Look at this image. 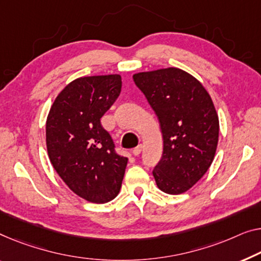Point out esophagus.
<instances>
[{"mask_svg": "<svg viewBox=\"0 0 261 261\" xmlns=\"http://www.w3.org/2000/svg\"><path fill=\"white\" fill-rule=\"evenodd\" d=\"M142 149H143V145H142V144H139V145H138V146H136V147H135V149H134V150H132V153H134L135 155H138L139 153H141V152H142Z\"/></svg>", "mask_w": 261, "mask_h": 261, "instance_id": "34e87169", "label": "esophagus"}]
</instances>
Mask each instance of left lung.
<instances>
[{
	"instance_id": "1",
	"label": "left lung",
	"mask_w": 261,
	"mask_h": 261,
	"mask_svg": "<svg viewBox=\"0 0 261 261\" xmlns=\"http://www.w3.org/2000/svg\"><path fill=\"white\" fill-rule=\"evenodd\" d=\"M134 81L161 124L163 155L152 171L155 184L165 193H184L204 176L216 154L219 119L211 96L178 68L135 73Z\"/></svg>"
}]
</instances>
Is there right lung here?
Listing matches in <instances>:
<instances>
[{
  "label": "right lung",
  "instance_id": "right-lung-1",
  "mask_svg": "<svg viewBox=\"0 0 261 261\" xmlns=\"http://www.w3.org/2000/svg\"><path fill=\"white\" fill-rule=\"evenodd\" d=\"M122 90L119 75L80 77L69 83L50 108L46 150L58 176L72 192L96 204L116 198L127 158L116 153L100 118Z\"/></svg>",
  "mask_w": 261,
  "mask_h": 261
}]
</instances>
